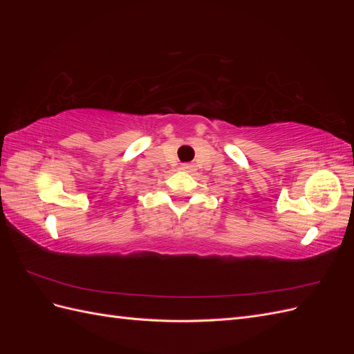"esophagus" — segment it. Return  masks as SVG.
<instances>
[{"label": "esophagus", "mask_w": 354, "mask_h": 354, "mask_svg": "<svg viewBox=\"0 0 354 354\" xmlns=\"http://www.w3.org/2000/svg\"><path fill=\"white\" fill-rule=\"evenodd\" d=\"M181 169L187 171V173H192V171H195V165L194 164H183L181 165Z\"/></svg>", "instance_id": "1"}]
</instances>
